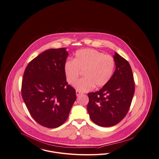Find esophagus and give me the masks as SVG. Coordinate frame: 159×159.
Returning a JSON list of instances; mask_svg holds the SVG:
<instances>
[{
	"label": "esophagus",
	"mask_w": 159,
	"mask_h": 159,
	"mask_svg": "<svg viewBox=\"0 0 159 159\" xmlns=\"http://www.w3.org/2000/svg\"><path fill=\"white\" fill-rule=\"evenodd\" d=\"M81 94H82L80 92H79V91H76V96L77 97H79L80 95H81Z\"/></svg>",
	"instance_id": "34e87169"
}]
</instances>
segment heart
Here are the masks:
<instances>
[{"instance_id":"heart-1","label":"heart","mask_w":159,"mask_h":159,"mask_svg":"<svg viewBox=\"0 0 159 159\" xmlns=\"http://www.w3.org/2000/svg\"><path fill=\"white\" fill-rule=\"evenodd\" d=\"M115 60L110 55L93 49L77 51L73 60L64 63V70L68 83H75L83 71L84 77L74 84L77 91L86 92L95 86L100 88L108 83L113 75Z\"/></svg>"}]
</instances>
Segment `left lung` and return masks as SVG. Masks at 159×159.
<instances>
[{"mask_svg":"<svg viewBox=\"0 0 159 159\" xmlns=\"http://www.w3.org/2000/svg\"><path fill=\"white\" fill-rule=\"evenodd\" d=\"M116 70L108 83L88 94L92 121L102 127L113 126L126 116L135 93V82L128 61L115 52Z\"/></svg>","mask_w":159,"mask_h":159,"instance_id":"obj_1","label":"left lung"}]
</instances>
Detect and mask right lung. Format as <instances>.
Listing matches in <instances>:
<instances>
[{
	"label": "right lung",
	"instance_id": "right-lung-1",
	"mask_svg": "<svg viewBox=\"0 0 159 159\" xmlns=\"http://www.w3.org/2000/svg\"><path fill=\"white\" fill-rule=\"evenodd\" d=\"M68 55L65 48L46 50L31 61L23 75V100L34 120L48 128L66 121L76 101L64 70Z\"/></svg>",
	"mask_w": 159,
	"mask_h": 159
}]
</instances>
